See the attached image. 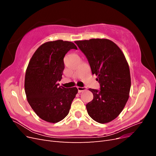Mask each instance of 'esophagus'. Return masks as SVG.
<instances>
[{"instance_id": "obj_1", "label": "esophagus", "mask_w": 156, "mask_h": 156, "mask_svg": "<svg viewBox=\"0 0 156 156\" xmlns=\"http://www.w3.org/2000/svg\"><path fill=\"white\" fill-rule=\"evenodd\" d=\"M77 90H78V92L79 93H81L84 90H87V87H77Z\"/></svg>"}]
</instances>
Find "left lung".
Masks as SVG:
<instances>
[{
  "instance_id": "left-lung-1",
  "label": "left lung",
  "mask_w": 156,
  "mask_h": 156,
  "mask_svg": "<svg viewBox=\"0 0 156 156\" xmlns=\"http://www.w3.org/2000/svg\"><path fill=\"white\" fill-rule=\"evenodd\" d=\"M88 61L92 75L96 74L100 90L89 88L93 100L86 107L88 115L97 122L107 123L123 110L129 98L131 77L124 53L107 39L76 41Z\"/></svg>"
}]
</instances>
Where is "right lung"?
Segmentation results:
<instances>
[{"label": "right lung", "instance_id": "right-lung-1", "mask_svg": "<svg viewBox=\"0 0 156 156\" xmlns=\"http://www.w3.org/2000/svg\"><path fill=\"white\" fill-rule=\"evenodd\" d=\"M71 41L56 40L42 44L32 55L26 71L25 90L28 102L40 119L51 123L63 120L78 92L76 87L59 86L64 69V58Z\"/></svg>", "mask_w": 156, "mask_h": 156}]
</instances>
